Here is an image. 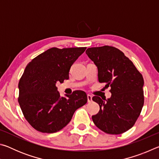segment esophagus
Instances as JSON below:
<instances>
[{
  "instance_id": "esophagus-1",
  "label": "esophagus",
  "mask_w": 159,
  "mask_h": 159,
  "mask_svg": "<svg viewBox=\"0 0 159 159\" xmlns=\"http://www.w3.org/2000/svg\"><path fill=\"white\" fill-rule=\"evenodd\" d=\"M87 98H88V103H90V102L93 101L92 96H91L90 95H87Z\"/></svg>"
}]
</instances>
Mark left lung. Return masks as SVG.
I'll use <instances>...</instances> for the list:
<instances>
[{
  "mask_svg": "<svg viewBox=\"0 0 159 159\" xmlns=\"http://www.w3.org/2000/svg\"><path fill=\"white\" fill-rule=\"evenodd\" d=\"M98 69L99 83L111 88V97L94 96L99 111L92 116L95 125L104 133L119 134L134 125L144 105V79L132 61L118 48L104 45L85 51Z\"/></svg>",
  "mask_w": 159,
  "mask_h": 159,
  "instance_id": "8db88e82",
  "label": "left lung"
}]
</instances>
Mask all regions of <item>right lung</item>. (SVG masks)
Segmentation results:
<instances>
[{"instance_id": "obj_1", "label": "right lung", "mask_w": 159, "mask_h": 159, "mask_svg": "<svg viewBox=\"0 0 159 159\" xmlns=\"http://www.w3.org/2000/svg\"><path fill=\"white\" fill-rule=\"evenodd\" d=\"M85 49L52 48L26 65L19 82L18 102L35 130L44 133L60 131L70 122L75 111L86 104L88 98L83 91L75 90L63 98L56 86L69 79L71 65Z\"/></svg>"}]
</instances>
